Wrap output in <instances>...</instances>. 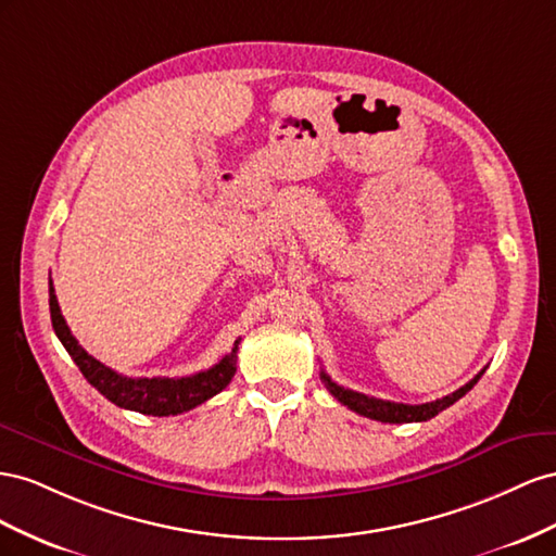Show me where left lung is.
Returning a JSON list of instances; mask_svg holds the SVG:
<instances>
[{
  "mask_svg": "<svg viewBox=\"0 0 556 556\" xmlns=\"http://www.w3.org/2000/svg\"><path fill=\"white\" fill-rule=\"evenodd\" d=\"M484 375L478 372L475 375L468 384H464L462 389H456L454 393L445 395V399L440 401H433V403H421V405H405V403H391V401H379V399H372V395H366V393H358V391H352V389H344V387H338L332 379L321 372V379L326 389L336 395V399L346 405L349 409L358 412V415L368 417V419H375V421H384V424H409V421H428L433 419L438 412L447 409L450 405H454L458 399H464V395L478 384V379Z\"/></svg>",
  "mask_w": 556,
  "mask_h": 556,
  "instance_id": "1",
  "label": "left lung"
}]
</instances>
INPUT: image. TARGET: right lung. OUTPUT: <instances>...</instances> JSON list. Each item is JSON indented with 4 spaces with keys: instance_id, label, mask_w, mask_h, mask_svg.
<instances>
[{
    "instance_id": "obj_1",
    "label": "right lung",
    "mask_w": 556,
    "mask_h": 556,
    "mask_svg": "<svg viewBox=\"0 0 556 556\" xmlns=\"http://www.w3.org/2000/svg\"><path fill=\"white\" fill-rule=\"evenodd\" d=\"M49 305L53 330L62 346L67 349V354L74 358L78 370L84 372L88 382L98 389L106 401L118 407L153 417H174L202 405L204 401H210L212 395L224 391L235 377L240 340H235L232 352L220 358L210 370H202L188 377H125L116 370L106 368L98 358H92L86 349L78 344V340L72 336L65 316L60 312L53 281L49 283Z\"/></svg>"
}]
</instances>
